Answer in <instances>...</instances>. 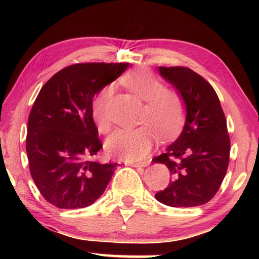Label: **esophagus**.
<instances>
[{
	"instance_id": "esophagus-1",
	"label": "esophagus",
	"mask_w": 259,
	"mask_h": 259,
	"mask_svg": "<svg viewBox=\"0 0 259 259\" xmlns=\"http://www.w3.org/2000/svg\"><path fill=\"white\" fill-rule=\"evenodd\" d=\"M129 166L135 167V168H144L149 166V161H144V162H128Z\"/></svg>"
}]
</instances>
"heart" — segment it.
<instances>
[{
	"label": "heart",
	"instance_id": "obj_1",
	"mask_svg": "<svg viewBox=\"0 0 259 259\" xmlns=\"http://www.w3.org/2000/svg\"><path fill=\"white\" fill-rule=\"evenodd\" d=\"M122 82L135 96L146 102L141 122L147 124L136 129L117 130L108 138L106 150L112 157L138 161L151 150L156 131L167 138L179 130L184 118V102L177 92L166 89L155 74L144 68L130 71L123 76ZM111 98L112 87L108 85L93 100V120L102 134L111 128L108 118Z\"/></svg>",
	"mask_w": 259,
	"mask_h": 259
}]
</instances>
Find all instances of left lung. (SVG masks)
<instances>
[{"label":"left lung","mask_w":259,"mask_h":259,"mask_svg":"<svg viewBox=\"0 0 259 259\" xmlns=\"http://www.w3.org/2000/svg\"><path fill=\"white\" fill-rule=\"evenodd\" d=\"M158 70L183 99L186 119L178 138L153 158V162L167 166L171 177L155 197L170 207L200 206L216 195L227 171L226 118L213 88L195 71L184 67Z\"/></svg>","instance_id":"1"}]
</instances>
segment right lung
Returning <instances> with one entry per match:
<instances>
[{
  "label": "right lung",
  "instance_id": "right-lung-1",
  "mask_svg": "<svg viewBox=\"0 0 259 259\" xmlns=\"http://www.w3.org/2000/svg\"><path fill=\"white\" fill-rule=\"evenodd\" d=\"M129 63H81L59 71L38 92L27 121L32 179L48 202L62 209L92 205L118 163L89 160L102 148L92 101Z\"/></svg>",
  "mask_w": 259,
  "mask_h": 259
}]
</instances>
